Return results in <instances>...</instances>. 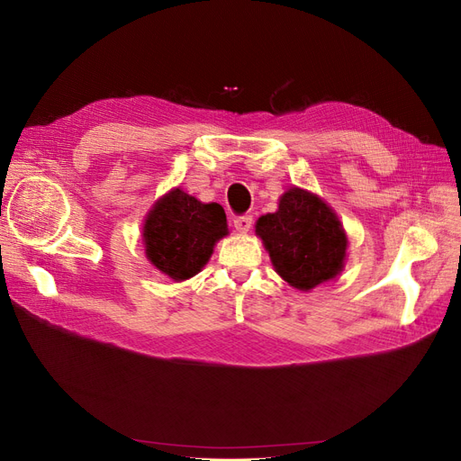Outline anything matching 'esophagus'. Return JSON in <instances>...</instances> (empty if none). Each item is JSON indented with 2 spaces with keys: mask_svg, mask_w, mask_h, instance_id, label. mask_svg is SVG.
Here are the masks:
<instances>
[{
  "mask_svg": "<svg viewBox=\"0 0 461 461\" xmlns=\"http://www.w3.org/2000/svg\"><path fill=\"white\" fill-rule=\"evenodd\" d=\"M252 222H254L252 215H242V217H236V219H234V229L239 230V232H242V234H246L249 229H252Z\"/></svg>",
  "mask_w": 461,
  "mask_h": 461,
  "instance_id": "1",
  "label": "esophagus"
}]
</instances>
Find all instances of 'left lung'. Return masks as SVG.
<instances>
[{
  "mask_svg": "<svg viewBox=\"0 0 461 461\" xmlns=\"http://www.w3.org/2000/svg\"><path fill=\"white\" fill-rule=\"evenodd\" d=\"M256 234L269 252L276 275L300 292L334 281L346 265L348 236L342 222L310 190L286 188L276 212L256 221Z\"/></svg>",
  "mask_w": 461,
  "mask_h": 461,
  "instance_id": "1",
  "label": "left lung"
}]
</instances>
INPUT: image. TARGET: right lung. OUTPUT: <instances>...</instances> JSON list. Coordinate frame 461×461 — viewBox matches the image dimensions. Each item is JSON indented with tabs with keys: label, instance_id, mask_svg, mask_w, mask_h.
Segmentation results:
<instances>
[{
	"label": "right lung",
	"instance_id": "obj_1",
	"mask_svg": "<svg viewBox=\"0 0 461 461\" xmlns=\"http://www.w3.org/2000/svg\"><path fill=\"white\" fill-rule=\"evenodd\" d=\"M227 234L225 209L215 202L203 203L180 186L163 194L142 222L148 261L175 283L198 275Z\"/></svg>",
	"mask_w": 461,
	"mask_h": 461
}]
</instances>
